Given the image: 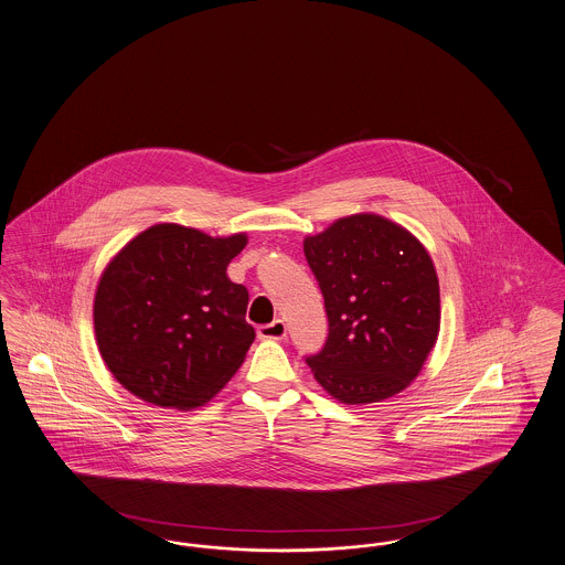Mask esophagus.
Listing matches in <instances>:
<instances>
[{"instance_id": "34e87169", "label": "esophagus", "mask_w": 565, "mask_h": 565, "mask_svg": "<svg viewBox=\"0 0 565 565\" xmlns=\"http://www.w3.org/2000/svg\"><path fill=\"white\" fill-rule=\"evenodd\" d=\"M259 338L264 340H282L287 335V326L282 319H274L268 326H262L257 329Z\"/></svg>"}]
</instances>
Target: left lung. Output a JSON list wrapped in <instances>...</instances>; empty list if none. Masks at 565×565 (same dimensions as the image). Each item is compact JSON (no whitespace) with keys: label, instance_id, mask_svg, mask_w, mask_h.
Listing matches in <instances>:
<instances>
[{"label":"left lung","instance_id":"1","mask_svg":"<svg viewBox=\"0 0 565 565\" xmlns=\"http://www.w3.org/2000/svg\"><path fill=\"white\" fill-rule=\"evenodd\" d=\"M326 299L329 335L306 356L344 404L393 397L418 376L440 331V285L425 246L385 216L361 212L303 239Z\"/></svg>","mask_w":565,"mask_h":565}]
</instances>
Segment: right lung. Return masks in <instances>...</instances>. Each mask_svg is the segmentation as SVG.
Returning <instances> with one entry per match:
<instances>
[{"label": "right lung", "mask_w": 565, "mask_h": 565, "mask_svg": "<svg viewBox=\"0 0 565 565\" xmlns=\"http://www.w3.org/2000/svg\"><path fill=\"white\" fill-rule=\"evenodd\" d=\"M246 234L159 223L106 266L93 301L97 349L113 376L161 408L193 411L238 372L255 329L248 291L227 278Z\"/></svg>", "instance_id": "add662e5"}]
</instances>
